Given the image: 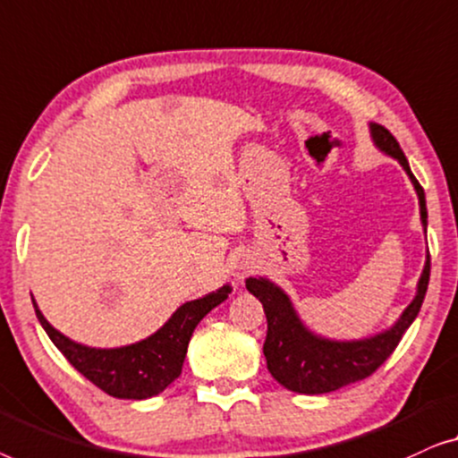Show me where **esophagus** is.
Returning <instances> with one entry per match:
<instances>
[{"label":"esophagus","instance_id":"obj_1","mask_svg":"<svg viewBox=\"0 0 458 458\" xmlns=\"http://www.w3.org/2000/svg\"><path fill=\"white\" fill-rule=\"evenodd\" d=\"M253 267H255V261L249 253H238L236 257H232L230 261V274L234 280H242L244 276L253 272Z\"/></svg>","mask_w":458,"mask_h":458}]
</instances>
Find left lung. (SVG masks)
Listing matches in <instances>:
<instances>
[{
    "label": "left lung",
    "mask_w": 458,
    "mask_h": 458,
    "mask_svg": "<svg viewBox=\"0 0 458 458\" xmlns=\"http://www.w3.org/2000/svg\"><path fill=\"white\" fill-rule=\"evenodd\" d=\"M371 139L379 151L394 157L409 174L417 197H420L421 224L428 228V208L421 184L411 172L407 157L392 137L388 128L369 124ZM429 282V253L425 259L423 274L417 284V294L411 305L390 330L379 332L363 340H327L309 332L296 315L288 294L267 278H247V291L261 301L267 318V336L263 343V355L267 369L276 382L299 394H326L359 379L369 377L388 359L401 343L403 334L413 324Z\"/></svg>",
    "instance_id": "obj_1"
}]
</instances>
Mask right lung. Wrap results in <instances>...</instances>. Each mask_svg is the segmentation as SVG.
Instances as JSON below:
<instances>
[{"label":"right lung","instance_id":"1","mask_svg":"<svg viewBox=\"0 0 458 458\" xmlns=\"http://www.w3.org/2000/svg\"><path fill=\"white\" fill-rule=\"evenodd\" d=\"M230 293L232 288L226 284L220 291L205 294L203 299L184 302L156 334L120 349H91L74 343L43 318L35 299L33 305L37 319L41 321L51 343L76 371L109 396L143 401L164 392L180 376L197 324L211 309L226 301Z\"/></svg>","mask_w":458,"mask_h":458}]
</instances>
